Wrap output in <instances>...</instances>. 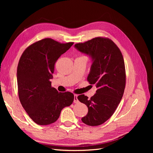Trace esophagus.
Instances as JSON below:
<instances>
[{"instance_id":"esophagus-1","label":"esophagus","mask_w":153,"mask_h":153,"mask_svg":"<svg viewBox=\"0 0 153 153\" xmlns=\"http://www.w3.org/2000/svg\"><path fill=\"white\" fill-rule=\"evenodd\" d=\"M77 95H76V94H75L74 95V103H78L79 102V100H78V99H77Z\"/></svg>"}]
</instances>
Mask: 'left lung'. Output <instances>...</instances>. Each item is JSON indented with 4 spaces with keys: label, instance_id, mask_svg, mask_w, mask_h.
Segmentation results:
<instances>
[{
    "label": "left lung",
    "instance_id": "8db88e82",
    "mask_svg": "<svg viewBox=\"0 0 153 153\" xmlns=\"http://www.w3.org/2000/svg\"><path fill=\"white\" fill-rule=\"evenodd\" d=\"M74 47L91 58L87 81L97 88L90 99L84 94L77 97L88 108L81 120L87 125L98 126L114 114L122 99L126 82L124 59L118 46L108 38H95Z\"/></svg>",
    "mask_w": 153,
    "mask_h": 153
}]
</instances>
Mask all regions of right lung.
<instances>
[{"label":"right lung","mask_w":153,"mask_h":153,"mask_svg":"<svg viewBox=\"0 0 153 153\" xmlns=\"http://www.w3.org/2000/svg\"><path fill=\"white\" fill-rule=\"evenodd\" d=\"M74 43L62 44L45 38L32 44L23 53L17 72L19 97L28 116L36 124L55 122L61 110L71 105L74 95L51 87L54 64Z\"/></svg>","instance_id":"1"}]
</instances>
